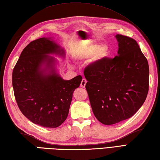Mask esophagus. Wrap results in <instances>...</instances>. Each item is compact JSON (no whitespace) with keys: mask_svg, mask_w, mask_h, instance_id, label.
<instances>
[{"mask_svg":"<svg viewBox=\"0 0 160 160\" xmlns=\"http://www.w3.org/2000/svg\"><path fill=\"white\" fill-rule=\"evenodd\" d=\"M86 84H87V80L86 79H84V78H83V79L82 80V81H81V84H80V87H82V88H84L86 86Z\"/></svg>","mask_w":160,"mask_h":160,"instance_id":"34e87169","label":"esophagus"}]
</instances>
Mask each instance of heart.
Wrapping results in <instances>:
<instances>
[{
  "mask_svg": "<svg viewBox=\"0 0 160 160\" xmlns=\"http://www.w3.org/2000/svg\"><path fill=\"white\" fill-rule=\"evenodd\" d=\"M97 51H96V50ZM96 52V56L98 58H104L108 54V47L107 45H100L98 47L96 45H91L86 47H84L80 52L77 53V57L78 58H86L90 57Z\"/></svg>",
  "mask_w": 160,
  "mask_h": 160,
  "instance_id": "b5f03b06",
  "label": "heart"
}]
</instances>
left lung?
Wrapping results in <instances>:
<instances>
[{
  "instance_id": "8db88e82",
  "label": "left lung",
  "mask_w": 160,
  "mask_h": 160,
  "mask_svg": "<svg viewBox=\"0 0 160 160\" xmlns=\"http://www.w3.org/2000/svg\"><path fill=\"white\" fill-rule=\"evenodd\" d=\"M115 38L118 56L97 60L84 71L93 114L106 125L132 117L144 104L148 92V63L138 42L121 34Z\"/></svg>"
}]
</instances>
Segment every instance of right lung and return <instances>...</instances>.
<instances>
[{
    "label": "right lung",
    "mask_w": 160,
    "mask_h": 160,
    "mask_svg": "<svg viewBox=\"0 0 160 160\" xmlns=\"http://www.w3.org/2000/svg\"><path fill=\"white\" fill-rule=\"evenodd\" d=\"M51 39L38 38L25 47L13 69L12 85L27 118L43 127L56 128L67 119L73 93L82 78L64 80L56 73V60L48 54L64 56V51Z\"/></svg>",
    "instance_id": "obj_1"
}]
</instances>
